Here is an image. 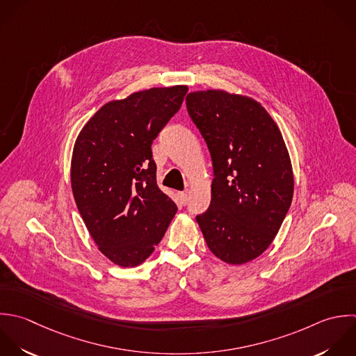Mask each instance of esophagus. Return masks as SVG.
Here are the masks:
<instances>
[{"label": "esophagus", "instance_id": "1", "mask_svg": "<svg viewBox=\"0 0 356 356\" xmlns=\"http://www.w3.org/2000/svg\"><path fill=\"white\" fill-rule=\"evenodd\" d=\"M179 197H180V201H181L183 204H187V201H188V191L186 190V191L179 193Z\"/></svg>", "mask_w": 356, "mask_h": 356}]
</instances>
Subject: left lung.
<instances>
[{"label":"left lung","mask_w":356,"mask_h":356,"mask_svg":"<svg viewBox=\"0 0 356 356\" xmlns=\"http://www.w3.org/2000/svg\"><path fill=\"white\" fill-rule=\"evenodd\" d=\"M186 104L215 176L211 205L195 219L215 257L247 264L272 244L293 201L283 136L266 109L248 97L207 90L190 92Z\"/></svg>","instance_id":"8db88e82"}]
</instances>
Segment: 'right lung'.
Wrapping results in <instances>:
<instances>
[{
    "mask_svg": "<svg viewBox=\"0 0 356 356\" xmlns=\"http://www.w3.org/2000/svg\"><path fill=\"white\" fill-rule=\"evenodd\" d=\"M187 86L149 88L105 104L80 131L72 191L99 251L113 264H143L177 212L156 184L152 141L180 109Z\"/></svg>",
    "mask_w": 356,
    "mask_h": 356,
    "instance_id": "right-lung-1",
    "label": "right lung"
}]
</instances>
